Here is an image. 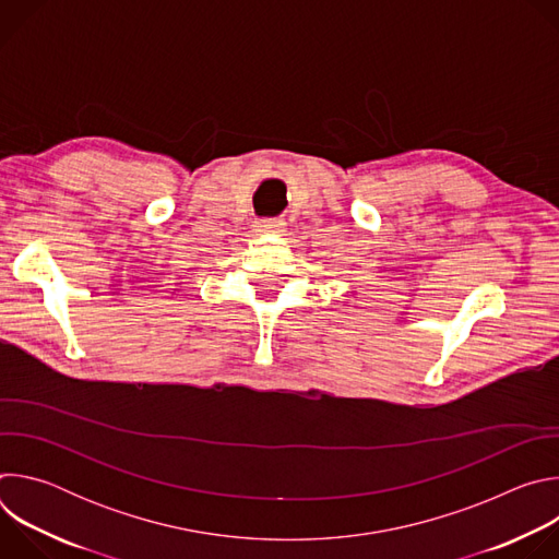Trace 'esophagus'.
<instances>
[{
  "instance_id": "34e87169",
  "label": "esophagus",
  "mask_w": 559,
  "mask_h": 559,
  "mask_svg": "<svg viewBox=\"0 0 559 559\" xmlns=\"http://www.w3.org/2000/svg\"><path fill=\"white\" fill-rule=\"evenodd\" d=\"M259 231H267V234H281L285 229V221L281 218H263L257 223Z\"/></svg>"
}]
</instances>
